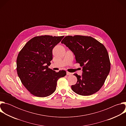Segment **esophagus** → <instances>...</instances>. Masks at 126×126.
I'll return each mask as SVG.
<instances>
[{"label": "esophagus", "instance_id": "obj_1", "mask_svg": "<svg viewBox=\"0 0 126 126\" xmlns=\"http://www.w3.org/2000/svg\"><path fill=\"white\" fill-rule=\"evenodd\" d=\"M66 74H67V75H72V73H70V72H67V73H66Z\"/></svg>", "mask_w": 126, "mask_h": 126}]
</instances>
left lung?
I'll list each match as a JSON object with an SVG mask.
<instances>
[{"label":"left lung","mask_w":126,"mask_h":126,"mask_svg":"<svg viewBox=\"0 0 126 126\" xmlns=\"http://www.w3.org/2000/svg\"><path fill=\"white\" fill-rule=\"evenodd\" d=\"M72 52L77 63L82 67V76L74 74L77 78L72 90L82 96L91 95L98 92L108 75L111 64L105 47L90 36H67L61 41Z\"/></svg>","instance_id":"1"}]
</instances>
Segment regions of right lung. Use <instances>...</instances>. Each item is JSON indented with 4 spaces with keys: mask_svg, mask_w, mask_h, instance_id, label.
<instances>
[{
    "mask_svg": "<svg viewBox=\"0 0 126 126\" xmlns=\"http://www.w3.org/2000/svg\"><path fill=\"white\" fill-rule=\"evenodd\" d=\"M64 36L49 35L35 37L24 45L18 55L17 74L30 93L39 97L55 92L57 80L66 75L64 70L56 72L48 68L52 60V50Z\"/></svg>",
    "mask_w": 126,
    "mask_h": 126,
    "instance_id": "obj_1",
    "label": "right lung"
}]
</instances>
